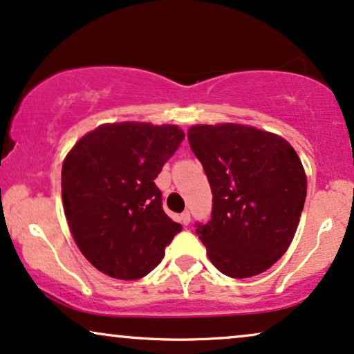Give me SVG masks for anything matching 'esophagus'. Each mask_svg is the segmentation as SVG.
Here are the masks:
<instances>
[{"mask_svg": "<svg viewBox=\"0 0 354 354\" xmlns=\"http://www.w3.org/2000/svg\"><path fill=\"white\" fill-rule=\"evenodd\" d=\"M180 221H181L183 225H189V222H191V214H189V210H185V212L181 214Z\"/></svg>", "mask_w": 354, "mask_h": 354, "instance_id": "1", "label": "esophagus"}]
</instances>
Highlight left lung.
<instances>
[{
	"mask_svg": "<svg viewBox=\"0 0 354 354\" xmlns=\"http://www.w3.org/2000/svg\"><path fill=\"white\" fill-rule=\"evenodd\" d=\"M192 153L212 191V216L196 223L212 265L243 279L266 271L296 234L307 180L283 137L239 124L192 125Z\"/></svg>",
	"mask_w": 354,
	"mask_h": 354,
	"instance_id": "1",
	"label": "left lung"
}]
</instances>
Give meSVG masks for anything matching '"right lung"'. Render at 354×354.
<instances>
[{"label": "right lung", "mask_w": 354, "mask_h": 354, "mask_svg": "<svg viewBox=\"0 0 354 354\" xmlns=\"http://www.w3.org/2000/svg\"><path fill=\"white\" fill-rule=\"evenodd\" d=\"M176 125L104 124L66 155L62 199L80 252L115 279L149 274L181 232L163 210L155 178L181 145Z\"/></svg>", "instance_id": "1"}]
</instances>
